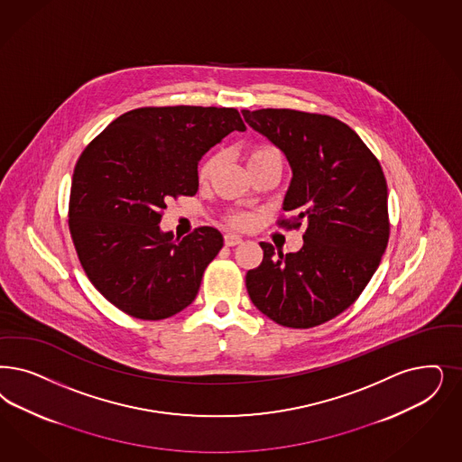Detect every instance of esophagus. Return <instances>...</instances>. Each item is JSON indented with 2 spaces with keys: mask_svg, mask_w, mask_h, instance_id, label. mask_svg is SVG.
I'll return each mask as SVG.
<instances>
[{
  "mask_svg": "<svg viewBox=\"0 0 462 462\" xmlns=\"http://www.w3.org/2000/svg\"><path fill=\"white\" fill-rule=\"evenodd\" d=\"M223 240H225V245H228V247H234V245L242 244V239H240L239 236H234V234H226Z\"/></svg>",
  "mask_w": 462,
  "mask_h": 462,
  "instance_id": "1",
  "label": "esophagus"
}]
</instances>
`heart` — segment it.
Here are the masks:
<instances>
[{"label":"heart","mask_w":462,"mask_h":462,"mask_svg":"<svg viewBox=\"0 0 462 462\" xmlns=\"http://www.w3.org/2000/svg\"><path fill=\"white\" fill-rule=\"evenodd\" d=\"M218 162H220L218 153H211L209 157L201 162L199 171H198V177H199L201 182H205V180L211 177V174L215 172V169L218 167ZM245 162H247L249 169L257 167V165H263V163H268V162L282 163V153L274 146H271V144H255V146L249 148L245 152ZM228 222L232 223L234 226L244 228V226H247L251 223V217L245 215V213H234V215L228 217Z\"/></svg>","instance_id":"1"}]
</instances>
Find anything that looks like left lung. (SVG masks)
I'll list each match as a JSON object with an SVG mask.
<instances>
[{"instance_id": "left-lung-1", "label": "left lung", "mask_w": 462, "mask_h": 462, "mask_svg": "<svg viewBox=\"0 0 462 462\" xmlns=\"http://www.w3.org/2000/svg\"><path fill=\"white\" fill-rule=\"evenodd\" d=\"M249 126L287 157L291 182L280 226L307 222L299 253L261 242L263 263L247 271L255 307L280 326L307 329L339 316L379 268L389 242L387 182L381 163L348 125L326 114L242 111Z\"/></svg>"}]
</instances>
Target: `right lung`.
<instances>
[{"label": "right lung", "instance_id": "right-lung-1", "mask_svg": "<svg viewBox=\"0 0 462 462\" xmlns=\"http://www.w3.org/2000/svg\"><path fill=\"white\" fill-rule=\"evenodd\" d=\"M232 131L234 107H142L114 119L75 165L68 225L92 285L119 310L171 318L196 299L222 234L162 232L167 201L198 191V162Z\"/></svg>", "mask_w": 462, "mask_h": 462}]
</instances>
